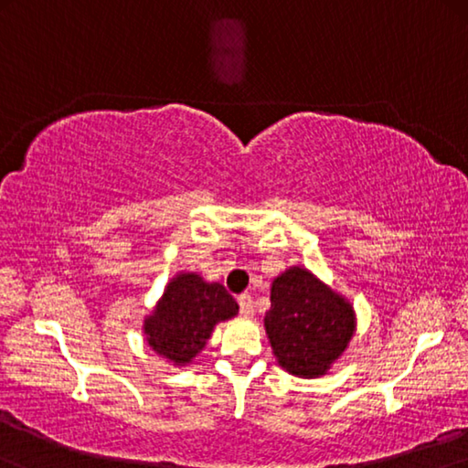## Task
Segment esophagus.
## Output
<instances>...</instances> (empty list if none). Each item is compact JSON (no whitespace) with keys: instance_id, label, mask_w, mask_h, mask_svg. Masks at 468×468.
<instances>
[{"instance_id":"1","label":"esophagus","mask_w":468,"mask_h":468,"mask_svg":"<svg viewBox=\"0 0 468 468\" xmlns=\"http://www.w3.org/2000/svg\"><path fill=\"white\" fill-rule=\"evenodd\" d=\"M237 302H239V313L243 316L254 314V300H251L250 293H241L239 298H237Z\"/></svg>"}]
</instances>
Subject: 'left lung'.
<instances>
[{
    "label": "left lung",
    "mask_w": 468,
    "mask_h": 468,
    "mask_svg": "<svg viewBox=\"0 0 468 468\" xmlns=\"http://www.w3.org/2000/svg\"><path fill=\"white\" fill-rule=\"evenodd\" d=\"M264 329L279 367L316 379L347 350L356 331L354 306L303 266H289L271 285Z\"/></svg>",
    "instance_id": "left-lung-1"
}]
</instances>
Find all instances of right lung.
Here are the masks:
<instances>
[{
    "mask_svg": "<svg viewBox=\"0 0 468 468\" xmlns=\"http://www.w3.org/2000/svg\"><path fill=\"white\" fill-rule=\"evenodd\" d=\"M237 313L239 306L225 285L207 283L197 272H179L170 279L152 314L145 316V341L175 367L191 365L214 327Z\"/></svg>",
    "mask_w": 468,
    "mask_h": 468,
    "instance_id": "right-lung-1",
    "label": "right lung"
}]
</instances>
